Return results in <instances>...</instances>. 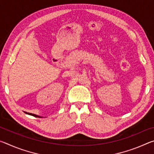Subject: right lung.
<instances>
[{"instance_id": "1", "label": "right lung", "mask_w": 154, "mask_h": 154, "mask_svg": "<svg viewBox=\"0 0 154 154\" xmlns=\"http://www.w3.org/2000/svg\"><path fill=\"white\" fill-rule=\"evenodd\" d=\"M25 113H26L28 115H30V116H32L34 117H36V118H42V117H41L39 116H37V115H35V114H33V113H27V112H25Z\"/></svg>"}]
</instances>
